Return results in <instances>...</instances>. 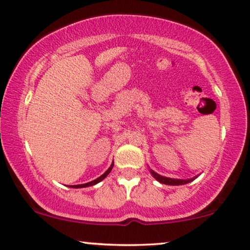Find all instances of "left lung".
<instances>
[{"label": "left lung", "instance_id": "8db88e82", "mask_svg": "<svg viewBox=\"0 0 250 250\" xmlns=\"http://www.w3.org/2000/svg\"><path fill=\"white\" fill-rule=\"evenodd\" d=\"M151 174L153 175V178L159 181L160 183H164V185H170V186H180V185H185V183H188L192 181L194 179H189V180H176V179H169V178H165V176H162L159 174H157L156 172L151 170Z\"/></svg>", "mask_w": 250, "mask_h": 250}]
</instances>
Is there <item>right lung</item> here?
<instances>
[{
  "mask_svg": "<svg viewBox=\"0 0 250 250\" xmlns=\"http://www.w3.org/2000/svg\"><path fill=\"white\" fill-rule=\"evenodd\" d=\"M113 166H114V163L112 164V165H110V167L108 169L106 170L105 173H104V174L102 175V176H99V178L98 179H96V180H93V181H91V182H88V183H84V185H76V186H71V187H74V188H84V187H90V186H93V185H97L98 182H100V181H103L104 179L106 178L107 175L109 174L110 173V170H112V168H113Z\"/></svg>",
  "mask_w": 250,
  "mask_h": 250,
  "instance_id": "1",
  "label": "right lung"
}]
</instances>
